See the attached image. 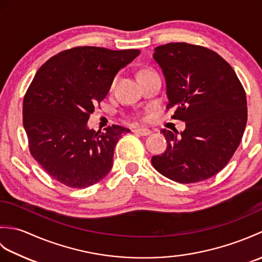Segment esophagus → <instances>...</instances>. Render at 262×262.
I'll return each instance as SVG.
<instances>
[{
  "instance_id": "esophagus-1",
  "label": "esophagus",
  "mask_w": 262,
  "mask_h": 262,
  "mask_svg": "<svg viewBox=\"0 0 262 262\" xmlns=\"http://www.w3.org/2000/svg\"><path fill=\"white\" fill-rule=\"evenodd\" d=\"M134 133H136V134L141 136H148L151 134V130L147 129V128H135Z\"/></svg>"
}]
</instances>
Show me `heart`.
Wrapping results in <instances>:
<instances>
[{
	"label": "heart",
	"instance_id": "heart-1",
	"mask_svg": "<svg viewBox=\"0 0 262 262\" xmlns=\"http://www.w3.org/2000/svg\"><path fill=\"white\" fill-rule=\"evenodd\" d=\"M113 84H115V82H114V83H113Z\"/></svg>",
	"mask_w": 262,
	"mask_h": 262
}]
</instances>
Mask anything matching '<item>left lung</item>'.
Wrapping results in <instances>:
<instances>
[{
	"mask_svg": "<svg viewBox=\"0 0 262 262\" xmlns=\"http://www.w3.org/2000/svg\"><path fill=\"white\" fill-rule=\"evenodd\" d=\"M163 72L169 102L186 129H162L168 146L152 157L155 170L179 183L215 176L229 163L248 119L246 91L232 66L210 49L170 42L154 49Z\"/></svg>",
	"mask_w": 262,
	"mask_h": 262,
	"instance_id": "obj_1",
	"label": "left lung"
}]
</instances>
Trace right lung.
Here are the masks:
<instances>
[{"label": "right lung", "instance_id": "obj_1", "mask_svg": "<svg viewBox=\"0 0 262 262\" xmlns=\"http://www.w3.org/2000/svg\"><path fill=\"white\" fill-rule=\"evenodd\" d=\"M140 53L74 47L38 70L24 99V127L31 155L53 179L86 188L109 173L116 144L130 130L113 125L96 132L88 120L107 97L116 74Z\"/></svg>", "mask_w": 262, "mask_h": 262}]
</instances>
